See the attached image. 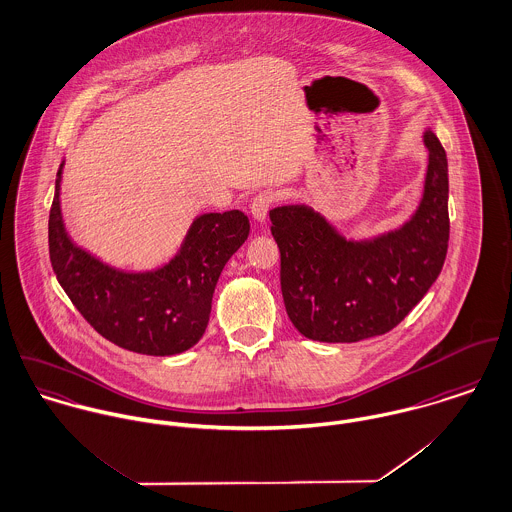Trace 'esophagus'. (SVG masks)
<instances>
[{
  "label": "esophagus",
  "mask_w": 512,
  "mask_h": 512,
  "mask_svg": "<svg viewBox=\"0 0 512 512\" xmlns=\"http://www.w3.org/2000/svg\"><path fill=\"white\" fill-rule=\"evenodd\" d=\"M277 202V194L273 190H263L259 194H255V198L251 200V214L257 222H265L267 214L271 210V206Z\"/></svg>",
  "instance_id": "obj_1"
}]
</instances>
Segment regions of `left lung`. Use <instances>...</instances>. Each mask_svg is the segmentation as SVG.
<instances>
[{"mask_svg":"<svg viewBox=\"0 0 512 512\" xmlns=\"http://www.w3.org/2000/svg\"><path fill=\"white\" fill-rule=\"evenodd\" d=\"M428 172L422 202L402 228L347 241L308 206L269 212L281 249V290L294 328L308 340L353 343L383 336L438 279L450 239L448 159L424 133Z\"/></svg>","mask_w":512,"mask_h":512,"instance_id":"obj_1","label":"left lung"}]
</instances>
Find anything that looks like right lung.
I'll use <instances>...</instances> for the list:
<instances>
[{"mask_svg": "<svg viewBox=\"0 0 512 512\" xmlns=\"http://www.w3.org/2000/svg\"><path fill=\"white\" fill-rule=\"evenodd\" d=\"M60 174L49 214V253L58 283L106 340L143 355H174L204 336L212 296L229 257L249 235V218L231 210L194 220L169 265L123 273L76 247L60 216Z\"/></svg>", "mask_w": 512, "mask_h": 512, "instance_id": "right-lung-1", "label": "right lung"}]
</instances>
